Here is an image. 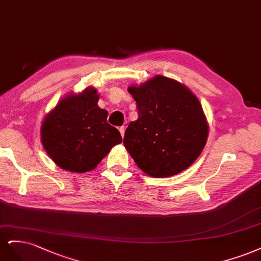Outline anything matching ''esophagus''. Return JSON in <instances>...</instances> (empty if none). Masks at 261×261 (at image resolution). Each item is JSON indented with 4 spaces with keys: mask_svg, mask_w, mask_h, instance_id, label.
Here are the masks:
<instances>
[{
    "mask_svg": "<svg viewBox=\"0 0 261 261\" xmlns=\"http://www.w3.org/2000/svg\"><path fill=\"white\" fill-rule=\"evenodd\" d=\"M119 131H120L121 137L123 138V137H124V131H125V128H124V127H120V128H119Z\"/></svg>",
    "mask_w": 261,
    "mask_h": 261,
    "instance_id": "34e87169",
    "label": "esophagus"
}]
</instances>
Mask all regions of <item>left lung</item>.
<instances>
[{"instance_id": "1", "label": "left lung", "mask_w": 261, "mask_h": 261, "mask_svg": "<svg viewBox=\"0 0 261 261\" xmlns=\"http://www.w3.org/2000/svg\"><path fill=\"white\" fill-rule=\"evenodd\" d=\"M128 92L138 104L139 117L125 130L123 145L140 169L154 178L188 169L203 152L209 132L196 95L161 74Z\"/></svg>"}]
</instances>
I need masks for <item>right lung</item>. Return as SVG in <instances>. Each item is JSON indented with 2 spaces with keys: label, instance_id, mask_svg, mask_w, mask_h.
<instances>
[{
  "label": "right lung",
  "instance_id": "1",
  "mask_svg": "<svg viewBox=\"0 0 261 261\" xmlns=\"http://www.w3.org/2000/svg\"><path fill=\"white\" fill-rule=\"evenodd\" d=\"M94 87L65 95L41 124V142L52 161L64 170H93L111 149L122 142L120 132L107 122Z\"/></svg>",
  "mask_w": 261,
  "mask_h": 261
}]
</instances>
